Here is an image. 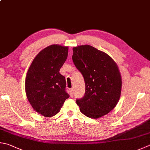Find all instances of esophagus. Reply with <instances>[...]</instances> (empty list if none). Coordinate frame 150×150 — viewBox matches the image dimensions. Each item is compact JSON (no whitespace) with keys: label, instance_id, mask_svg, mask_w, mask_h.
<instances>
[{"label":"esophagus","instance_id":"esophagus-1","mask_svg":"<svg viewBox=\"0 0 150 150\" xmlns=\"http://www.w3.org/2000/svg\"><path fill=\"white\" fill-rule=\"evenodd\" d=\"M69 93L70 95V97H73V96H74V90H73V88L70 89L69 91Z\"/></svg>","mask_w":150,"mask_h":150}]
</instances>
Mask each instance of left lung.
Here are the masks:
<instances>
[{"label": "left lung", "mask_w": 150, "mask_h": 150, "mask_svg": "<svg viewBox=\"0 0 150 150\" xmlns=\"http://www.w3.org/2000/svg\"><path fill=\"white\" fill-rule=\"evenodd\" d=\"M73 51V62L85 83L84 96L76 99L81 112L91 118L104 116L116 107L121 94L118 66L107 54L92 46H78Z\"/></svg>", "instance_id": "1"}]
</instances>
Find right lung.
Returning <instances> with one entry per match:
<instances>
[{"mask_svg":"<svg viewBox=\"0 0 150 150\" xmlns=\"http://www.w3.org/2000/svg\"><path fill=\"white\" fill-rule=\"evenodd\" d=\"M67 52V47H47L35 57L26 74L28 100L36 112L45 117L57 114L69 97L66 90L65 77L59 72Z\"/></svg>","mask_w":150,"mask_h":150,"instance_id":"obj_1","label":"right lung"}]
</instances>
